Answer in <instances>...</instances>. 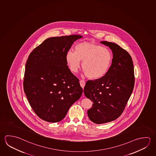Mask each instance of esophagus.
<instances>
[{"label": "esophagus", "mask_w": 156, "mask_h": 156, "mask_svg": "<svg viewBox=\"0 0 156 156\" xmlns=\"http://www.w3.org/2000/svg\"><path fill=\"white\" fill-rule=\"evenodd\" d=\"M79 83H80V86L82 87V88H84L85 85V82L84 80H80Z\"/></svg>", "instance_id": "esophagus-1"}]
</instances>
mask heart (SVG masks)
Returning <instances> with one entry per match:
<instances>
[{
	"instance_id": "b5f03b06",
	"label": "heart",
	"mask_w": 156,
	"mask_h": 156,
	"mask_svg": "<svg viewBox=\"0 0 156 156\" xmlns=\"http://www.w3.org/2000/svg\"><path fill=\"white\" fill-rule=\"evenodd\" d=\"M66 60L70 69L77 72L80 67L87 77L98 79L104 76L108 71L112 61V53L108 48L90 42L77 44L74 51H68Z\"/></svg>"
}]
</instances>
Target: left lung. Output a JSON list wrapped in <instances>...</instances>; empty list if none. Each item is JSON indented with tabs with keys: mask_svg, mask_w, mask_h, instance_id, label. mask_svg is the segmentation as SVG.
<instances>
[{
	"mask_svg": "<svg viewBox=\"0 0 156 156\" xmlns=\"http://www.w3.org/2000/svg\"><path fill=\"white\" fill-rule=\"evenodd\" d=\"M112 50V64L100 79L87 80L85 96L93 101L87 110L90 120L96 124L112 122L120 116L134 89V65L128 52L114 43L100 41Z\"/></svg>",
	"mask_w": 156,
	"mask_h": 156,
	"instance_id": "1",
	"label": "left lung"
}]
</instances>
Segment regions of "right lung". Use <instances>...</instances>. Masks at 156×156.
Instances as JSON below:
<instances>
[{"label": "right lung", "mask_w": 156, "mask_h": 156, "mask_svg": "<svg viewBox=\"0 0 156 156\" xmlns=\"http://www.w3.org/2000/svg\"><path fill=\"white\" fill-rule=\"evenodd\" d=\"M79 35L51 37L36 47L25 67L23 89L30 106L51 123L65 117L83 93L79 79L67 66L66 54Z\"/></svg>", "instance_id": "obj_1"}]
</instances>
